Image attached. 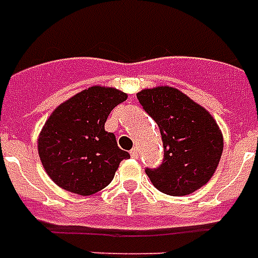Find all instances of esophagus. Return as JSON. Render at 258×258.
Returning a JSON list of instances; mask_svg holds the SVG:
<instances>
[{"mask_svg": "<svg viewBox=\"0 0 258 258\" xmlns=\"http://www.w3.org/2000/svg\"><path fill=\"white\" fill-rule=\"evenodd\" d=\"M130 154H131V158H137V157H138V150H137V148H133V150L130 151Z\"/></svg>", "mask_w": 258, "mask_h": 258, "instance_id": "1", "label": "esophagus"}]
</instances>
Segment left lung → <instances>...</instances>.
Here are the masks:
<instances>
[{"mask_svg":"<svg viewBox=\"0 0 258 258\" xmlns=\"http://www.w3.org/2000/svg\"><path fill=\"white\" fill-rule=\"evenodd\" d=\"M137 98L157 122L164 147L163 164L146 170L153 185L175 197L188 196L206 185L217 170L224 146L214 117L168 85L144 88Z\"/></svg>","mask_w":258,"mask_h":258,"instance_id":"1","label":"left lung"}]
</instances>
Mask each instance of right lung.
Segmentation results:
<instances>
[{
	"instance_id": "1",
	"label": "right lung",
	"mask_w": 258,
	"mask_h": 258,
	"mask_svg": "<svg viewBox=\"0 0 258 258\" xmlns=\"http://www.w3.org/2000/svg\"><path fill=\"white\" fill-rule=\"evenodd\" d=\"M125 100L127 94L117 88L93 85L51 112L37 143L41 164L58 187L91 196L112 181L130 154L104 125L112 108Z\"/></svg>"
}]
</instances>
